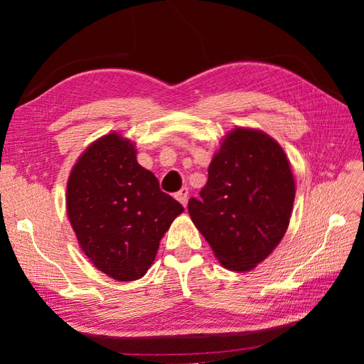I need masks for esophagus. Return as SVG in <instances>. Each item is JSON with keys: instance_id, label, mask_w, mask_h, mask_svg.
<instances>
[{"instance_id": "1", "label": "esophagus", "mask_w": 364, "mask_h": 364, "mask_svg": "<svg viewBox=\"0 0 364 364\" xmlns=\"http://www.w3.org/2000/svg\"><path fill=\"white\" fill-rule=\"evenodd\" d=\"M176 199H178L183 206H186V202H188V188H182L181 191L176 193Z\"/></svg>"}]
</instances>
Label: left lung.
<instances>
[{
	"mask_svg": "<svg viewBox=\"0 0 364 364\" xmlns=\"http://www.w3.org/2000/svg\"><path fill=\"white\" fill-rule=\"evenodd\" d=\"M294 178L282 147L257 129L229 132L208 168L193 223L229 270L247 272L274 250L289 228Z\"/></svg>",
	"mask_w": 364,
	"mask_h": 364,
	"instance_id": "1",
	"label": "left lung"
}]
</instances>
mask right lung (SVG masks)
<instances>
[{
    "label": "right lung",
    "mask_w": 364,
    "mask_h": 364,
    "mask_svg": "<svg viewBox=\"0 0 364 364\" xmlns=\"http://www.w3.org/2000/svg\"><path fill=\"white\" fill-rule=\"evenodd\" d=\"M67 213L94 266L127 282L147 273L183 206L138 164L134 142L112 132L77 159L67 185Z\"/></svg>",
    "instance_id": "1"
}]
</instances>
